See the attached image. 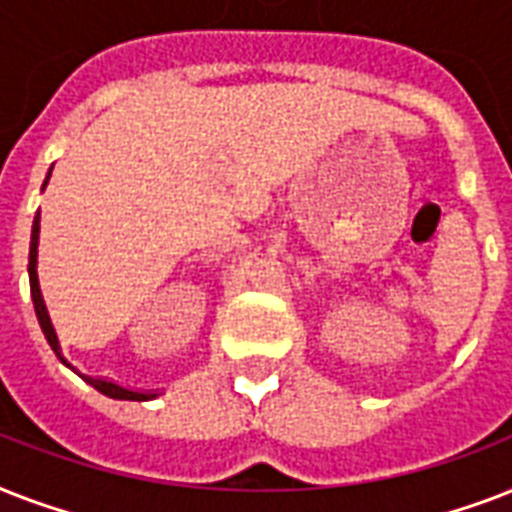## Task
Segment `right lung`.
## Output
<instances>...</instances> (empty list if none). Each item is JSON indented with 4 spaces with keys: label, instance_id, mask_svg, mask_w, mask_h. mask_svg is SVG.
<instances>
[{
    "label": "right lung",
    "instance_id": "1",
    "mask_svg": "<svg viewBox=\"0 0 512 512\" xmlns=\"http://www.w3.org/2000/svg\"><path fill=\"white\" fill-rule=\"evenodd\" d=\"M36 244H39V215L34 220V228H31V252H28V279H31V297H34V311L36 319H39V327H42L44 337L50 342V348L55 350V356L66 364V358L60 356V345H58V335H55V329L50 324V316H47V308H44L42 292H39V279H36ZM84 380L90 382L92 388L100 390L103 396L111 398H122V401H146V398H154V393H138V390H127L122 385H114V382L106 380H95V377H84Z\"/></svg>",
    "mask_w": 512,
    "mask_h": 512
}]
</instances>
